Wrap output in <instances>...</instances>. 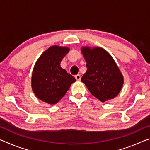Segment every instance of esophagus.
<instances>
[{"label": "esophagus", "instance_id": "34e87169", "mask_svg": "<svg viewBox=\"0 0 150 150\" xmlns=\"http://www.w3.org/2000/svg\"><path fill=\"white\" fill-rule=\"evenodd\" d=\"M75 79H76V80L77 81H80L81 80V75H76L75 76Z\"/></svg>", "mask_w": 150, "mask_h": 150}]
</instances>
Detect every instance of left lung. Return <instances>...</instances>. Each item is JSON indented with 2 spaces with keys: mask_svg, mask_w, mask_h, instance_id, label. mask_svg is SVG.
I'll return each instance as SVG.
<instances>
[{
  "mask_svg": "<svg viewBox=\"0 0 150 150\" xmlns=\"http://www.w3.org/2000/svg\"><path fill=\"white\" fill-rule=\"evenodd\" d=\"M81 51L87 68L81 81L101 102L113 99L124 84V77L115 59L100 47L83 46Z\"/></svg>",
  "mask_w": 150,
  "mask_h": 150,
  "instance_id": "obj_1",
  "label": "left lung"
}]
</instances>
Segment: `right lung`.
<instances>
[{"mask_svg":"<svg viewBox=\"0 0 150 150\" xmlns=\"http://www.w3.org/2000/svg\"><path fill=\"white\" fill-rule=\"evenodd\" d=\"M69 47L52 45L38 59L32 75V88L35 95L50 105L62 99L75 79L61 67Z\"/></svg>","mask_w":150,"mask_h":150,"instance_id":"obj_1","label":"right lung"}]
</instances>
